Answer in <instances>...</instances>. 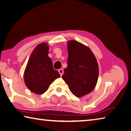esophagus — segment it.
Here are the masks:
<instances>
[{
  "label": "esophagus",
  "instance_id": "1",
  "mask_svg": "<svg viewBox=\"0 0 131 131\" xmlns=\"http://www.w3.org/2000/svg\"><path fill=\"white\" fill-rule=\"evenodd\" d=\"M58 72H59V73L60 74V75H61V76H62V75H63V69H59V70H58Z\"/></svg>",
  "mask_w": 131,
  "mask_h": 131
}]
</instances>
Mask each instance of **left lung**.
<instances>
[{
  "instance_id": "obj_1",
  "label": "left lung",
  "mask_w": 131,
  "mask_h": 131,
  "mask_svg": "<svg viewBox=\"0 0 131 131\" xmlns=\"http://www.w3.org/2000/svg\"><path fill=\"white\" fill-rule=\"evenodd\" d=\"M68 66L62 79L77 97L94 90L99 78L97 59L88 47L74 40L68 42Z\"/></svg>"
}]
</instances>
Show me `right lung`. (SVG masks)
I'll list each match as a JSON object with an SVG mask.
<instances>
[{"mask_svg":"<svg viewBox=\"0 0 131 131\" xmlns=\"http://www.w3.org/2000/svg\"><path fill=\"white\" fill-rule=\"evenodd\" d=\"M48 43L38 44L32 52L24 70V80L31 92L41 94L48 89L49 86L60 74L53 69L52 60L48 57Z\"/></svg>","mask_w":131,"mask_h":131,"instance_id":"right-lung-1","label":"right lung"}]
</instances>
